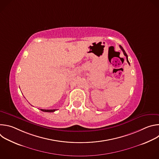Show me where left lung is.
Returning <instances> with one entry per match:
<instances>
[{"mask_svg":"<svg viewBox=\"0 0 159 159\" xmlns=\"http://www.w3.org/2000/svg\"><path fill=\"white\" fill-rule=\"evenodd\" d=\"M120 48L121 49V50L123 51V53H124V55H125V56L126 57V60H127V62L129 63V61H128V55H127V54L126 53V52H125V51L124 50V49L123 48V47L121 46V45H120Z\"/></svg>","mask_w":159,"mask_h":159,"instance_id":"left-lung-1","label":"left lung"}]
</instances>
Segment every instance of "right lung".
<instances>
[{"mask_svg":"<svg viewBox=\"0 0 159 159\" xmlns=\"http://www.w3.org/2000/svg\"><path fill=\"white\" fill-rule=\"evenodd\" d=\"M41 110L42 111H44V112H54L57 109H41Z\"/></svg>","mask_w":159,"mask_h":159,"instance_id":"add662e5","label":"right lung"}]
</instances>
